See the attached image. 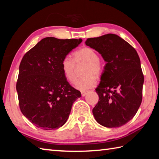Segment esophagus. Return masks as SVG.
I'll return each instance as SVG.
<instances>
[{
    "instance_id": "1",
    "label": "esophagus",
    "mask_w": 159,
    "mask_h": 159,
    "mask_svg": "<svg viewBox=\"0 0 159 159\" xmlns=\"http://www.w3.org/2000/svg\"><path fill=\"white\" fill-rule=\"evenodd\" d=\"M86 94H87V92H86V91H81V95L83 97H84Z\"/></svg>"
}]
</instances>
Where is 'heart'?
<instances>
[{
  "label": "heart",
  "instance_id": "obj_1",
  "mask_svg": "<svg viewBox=\"0 0 159 159\" xmlns=\"http://www.w3.org/2000/svg\"><path fill=\"white\" fill-rule=\"evenodd\" d=\"M74 60L66 56L61 61V68L64 76L69 83L76 82V76L75 68L76 64L85 63V66L83 74L84 76L77 80L76 88L78 90L85 91L93 88L97 83V78L103 72V65L95 50L89 47H83L73 53Z\"/></svg>",
  "mask_w": 159,
  "mask_h": 159
}]
</instances>
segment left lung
Segmentation results:
<instances>
[{
    "mask_svg": "<svg viewBox=\"0 0 159 159\" xmlns=\"http://www.w3.org/2000/svg\"><path fill=\"white\" fill-rule=\"evenodd\" d=\"M85 45L101 54L107 62L95 89L99 101L93 114L104 127H120L134 116L142 102L144 75L138 54L112 34L90 38Z\"/></svg>",
    "mask_w": 159,
    "mask_h": 159,
    "instance_id": "left-lung-1",
    "label": "left lung"
}]
</instances>
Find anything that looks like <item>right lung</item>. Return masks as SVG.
Returning a JSON list of instances; mask_svg holds the SVG:
<instances>
[{
  "instance_id": "right-lung-1",
  "label": "right lung",
  "mask_w": 159,
  "mask_h": 159,
  "mask_svg": "<svg viewBox=\"0 0 159 159\" xmlns=\"http://www.w3.org/2000/svg\"><path fill=\"white\" fill-rule=\"evenodd\" d=\"M82 39L47 37L26 52L16 84L21 113L43 130H55L68 119L71 107L81 97L67 81L61 61Z\"/></svg>"
}]
</instances>
